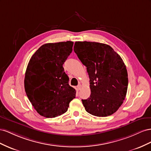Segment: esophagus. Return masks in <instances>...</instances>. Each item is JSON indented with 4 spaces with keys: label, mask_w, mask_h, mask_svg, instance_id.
<instances>
[{
    "label": "esophagus",
    "mask_w": 151,
    "mask_h": 151,
    "mask_svg": "<svg viewBox=\"0 0 151 151\" xmlns=\"http://www.w3.org/2000/svg\"><path fill=\"white\" fill-rule=\"evenodd\" d=\"M81 85L80 84H79L78 86H77V87H76L77 90H80L81 89Z\"/></svg>",
    "instance_id": "obj_1"
}]
</instances>
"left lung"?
I'll list each match as a JSON object with an SVG mask.
<instances>
[{
  "mask_svg": "<svg viewBox=\"0 0 151 151\" xmlns=\"http://www.w3.org/2000/svg\"><path fill=\"white\" fill-rule=\"evenodd\" d=\"M74 51L87 67L91 90L82 99L86 111L98 117L114 113L123 104L128 88V73L120 55L109 45L92 42H76Z\"/></svg>",
  "mask_w": 151,
  "mask_h": 151,
  "instance_id": "1",
  "label": "left lung"
}]
</instances>
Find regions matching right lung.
I'll return each mask as SVG.
<instances>
[{"label":"right lung","instance_id":"obj_1","mask_svg":"<svg viewBox=\"0 0 151 151\" xmlns=\"http://www.w3.org/2000/svg\"><path fill=\"white\" fill-rule=\"evenodd\" d=\"M71 41L49 43L42 45L28 63L25 73L24 89L37 113L46 118L65 113L76 90L69 85L63 66L73 50Z\"/></svg>","mask_w":151,"mask_h":151}]
</instances>
